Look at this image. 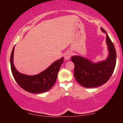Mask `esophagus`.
Returning a JSON list of instances; mask_svg holds the SVG:
<instances>
[{
  "label": "esophagus",
  "instance_id": "esophagus-1",
  "mask_svg": "<svg viewBox=\"0 0 123 123\" xmlns=\"http://www.w3.org/2000/svg\"><path fill=\"white\" fill-rule=\"evenodd\" d=\"M72 55V53L70 51H66V53H64V59H65L66 60H69L70 57H71Z\"/></svg>",
  "mask_w": 123,
  "mask_h": 123
}]
</instances>
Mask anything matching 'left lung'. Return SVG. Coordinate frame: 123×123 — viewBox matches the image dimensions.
I'll return each instance as SVG.
<instances>
[{"instance_id": "8db88e82", "label": "left lung", "mask_w": 123, "mask_h": 123, "mask_svg": "<svg viewBox=\"0 0 123 123\" xmlns=\"http://www.w3.org/2000/svg\"><path fill=\"white\" fill-rule=\"evenodd\" d=\"M101 30L106 34V41L109 51L106 59L93 62L81 56H73L71 58L75 66V78L86 88L97 87L105 84L111 78L116 67L117 55L114 44L106 31L102 28Z\"/></svg>"}]
</instances>
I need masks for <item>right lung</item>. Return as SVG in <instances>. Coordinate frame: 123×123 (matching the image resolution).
<instances>
[{
	"instance_id": "right-lung-1",
	"label": "right lung",
	"mask_w": 123,
	"mask_h": 123,
	"mask_svg": "<svg viewBox=\"0 0 123 123\" xmlns=\"http://www.w3.org/2000/svg\"><path fill=\"white\" fill-rule=\"evenodd\" d=\"M14 47L10 57V64L12 75L18 85L25 91L31 93H41L50 89L56 81L58 73L63 62L64 57L53 62L49 67L40 73L35 75H28L20 73L14 66Z\"/></svg>"
}]
</instances>
